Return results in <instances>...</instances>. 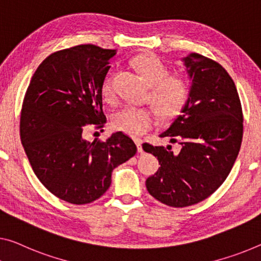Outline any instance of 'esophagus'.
<instances>
[{
  "label": "esophagus",
  "mask_w": 261,
  "mask_h": 261,
  "mask_svg": "<svg viewBox=\"0 0 261 261\" xmlns=\"http://www.w3.org/2000/svg\"><path fill=\"white\" fill-rule=\"evenodd\" d=\"M135 141V144H136V147H138V151L140 154H142L143 153V149H142V141L140 139H135L134 140Z\"/></svg>",
  "instance_id": "esophagus-1"
}]
</instances>
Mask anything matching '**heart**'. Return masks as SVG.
Masks as SVG:
<instances>
[{
  "label": "heart",
  "instance_id": "b5f03b06",
  "mask_svg": "<svg viewBox=\"0 0 261 261\" xmlns=\"http://www.w3.org/2000/svg\"><path fill=\"white\" fill-rule=\"evenodd\" d=\"M134 69L150 85V99L164 115L174 114L183 105L188 97L186 80L178 75H168L166 65L153 55H142L133 62ZM105 99L113 97L111 74L105 78L101 86ZM158 121L153 108L123 106L112 117V127L129 135H142Z\"/></svg>",
  "mask_w": 261,
  "mask_h": 261
}]
</instances>
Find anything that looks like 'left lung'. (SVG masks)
Returning <instances> with one entry per match:
<instances>
[{
  "label": "left lung",
  "mask_w": 261,
  "mask_h": 261,
  "mask_svg": "<svg viewBox=\"0 0 261 261\" xmlns=\"http://www.w3.org/2000/svg\"><path fill=\"white\" fill-rule=\"evenodd\" d=\"M191 80L187 101L161 138L178 142L154 147L143 143L161 167L147 178L149 194L169 206L184 207L202 202L225 181L237 159L243 139V112L237 89L226 70L198 54L183 57Z\"/></svg>",
  "instance_id": "8db88e82"
}]
</instances>
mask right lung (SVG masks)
Masks as SVG:
<instances>
[{
  "label": "right lung",
  "mask_w": 261,
  "mask_h": 261,
  "mask_svg": "<svg viewBox=\"0 0 261 261\" xmlns=\"http://www.w3.org/2000/svg\"><path fill=\"white\" fill-rule=\"evenodd\" d=\"M115 55L92 44L55 52L36 70L24 97L19 132L28 160L43 186L71 204L101 197L114 168L138 150L121 132L103 142L84 138V126L106 123L101 86Z\"/></svg>",
  "instance_id": "obj_1"
}]
</instances>
